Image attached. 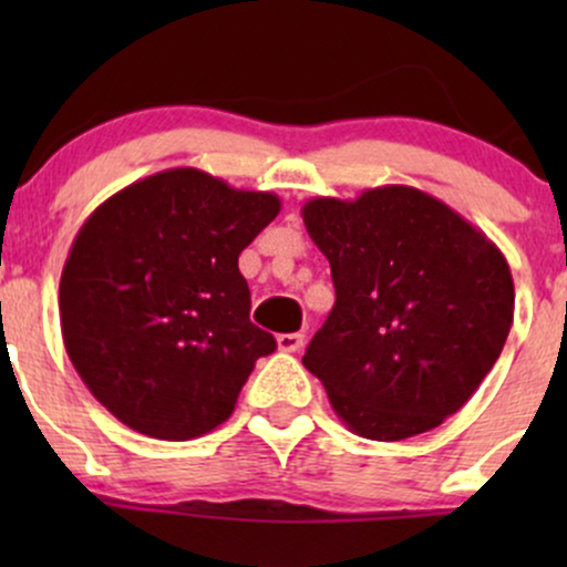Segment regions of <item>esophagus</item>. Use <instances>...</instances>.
I'll list each match as a JSON object with an SVG mask.
<instances>
[{
  "instance_id": "esophagus-1",
  "label": "esophagus",
  "mask_w": 567,
  "mask_h": 567,
  "mask_svg": "<svg viewBox=\"0 0 567 567\" xmlns=\"http://www.w3.org/2000/svg\"><path fill=\"white\" fill-rule=\"evenodd\" d=\"M279 351H298L303 347V333H282L277 336Z\"/></svg>"
}]
</instances>
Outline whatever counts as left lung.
Segmentation results:
<instances>
[{"label":"left lung","instance_id":"obj_1","mask_svg":"<svg viewBox=\"0 0 567 567\" xmlns=\"http://www.w3.org/2000/svg\"><path fill=\"white\" fill-rule=\"evenodd\" d=\"M301 216L336 288L306 370L360 437L396 442L440 426L477 392L509 336L504 252L413 186L315 197Z\"/></svg>","mask_w":567,"mask_h":567}]
</instances>
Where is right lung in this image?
<instances>
[{
  "instance_id": "1",
  "label": "right lung",
  "mask_w": 567,
  "mask_h": 567,
  "mask_svg": "<svg viewBox=\"0 0 567 567\" xmlns=\"http://www.w3.org/2000/svg\"><path fill=\"white\" fill-rule=\"evenodd\" d=\"M279 213L197 167L135 181L82 224L61 275V333L122 424L192 440L224 424L275 336L250 322L239 252Z\"/></svg>"
}]
</instances>
